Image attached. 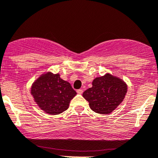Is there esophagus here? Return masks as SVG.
Wrapping results in <instances>:
<instances>
[{"label": "esophagus", "instance_id": "1", "mask_svg": "<svg viewBox=\"0 0 158 158\" xmlns=\"http://www.w3.org/2000/svg\"><path fill=\"white\" fill-rule=\"evenodd\" d=\"M77 93H79V94H82V93H83V90L81 89H77Z\"/></svg>", "mask_w": 158, "mask_h": 158}]
</instances>
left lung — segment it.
I'll list each match as a JSON object with an SVG mask.
<instances>
[{"label":"left lung","mask_w":158,"mask_h":158,"mask_svg":"<svg viewBox=\"0 0 158 158\" xmlns=\"http://www.w3.org/2000/svg\"><path fill=\"white\" fill-rule=\"evenodd\" d=\"M127 92V84L110 74L97 77L93 86L85 90L82 96L89 102L92 110L107 114L113 112L123 100Z\"/></svg>","instance_id":"8db88e82"}]
</instances>
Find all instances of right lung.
<instances>
[{"instance_id":"add662e5","label":"right lung","mask_w":158,"mask_h":158,"mask_svg":"<svg viewBox=\"0 0 158 158\" xmlns=\"http://www.w3.org/2000/svg\"><path fill=\"white\" fill-rule=\"evenodd\" d=\"M31 93L38 106L52 115L66 110L76 95L69 82L61 79L59 74L50 72L42 75L32 84Z\"/></svg>"}]
</instances>
